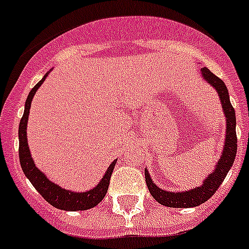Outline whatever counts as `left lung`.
<instances>
[{"mask_svg": "<svg viewBox=\"0 0 249 249\" xmlns=\"http://www.w3.org/2000/svg\"><path fill=\"white\" fill-rule=\"evenodd\" d=\"M202 77L207 82L213 86L218 96L221 98L222 107H223L224 116L227 120L226 124V141H224V147L222 156L219 158L218 163L215 164V169L203 181V184L195 190L184 191V192H168V191L160 190V187L156 186L153 181L149 177V173L147 169H144V177H146V184L148 187L149 193L152 197L158 202L167 207L172 208H190V207L199 206L212 197L218 190L222 182L227 176L228 171L233 166L234 158L237 153V135H236V112L233 106L231 105L230 94L228 89L224 85L223 81L213 74L208 68H202Z\"/></svg>", "mask_w": 249, "mask_h": 249, "instance_id": "obj_1", "label": "left lung"}]
</instances>
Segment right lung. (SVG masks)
I'll list each match as a JSON object with an SVG mask.
<instances>
[{"mask_svg":"<svg viewBox=\"0 0 249 249\" xmlns=\"http://www.w3.org/2000/svg\"><path fill=\"white\" fill-rule=\"evenodd\" d=\"M47 73L43 76V78L35 86L34 89H31L28 93L27 100L25 103V112L21 118L18 127V138H19V163H21L22 171L25 173L26 177L30 179L32 186L38 191V193L42 196L43 198L54 208L63 211H85L93 208L97 206L103 198H105L107 190L109 186V179H111V175L113 172V168L116 166V160H113L109 164L108 169L106 171L105 176L101 179L100 183L94 187L93 190H89L87 192H72V191H67L62 187H59L58 184L51 182L45 173H42L35 164L34 160L31 157L30 147H28L27 142V122H28V114H30L31 102L34 98L35 93L38 89V87L43 83L45 78L47 77Z\"/></svg>","mask_w":249,"mask_h":249,"instance_id":"add662e5","label":"right lung"}]
</instances>
